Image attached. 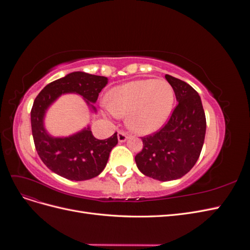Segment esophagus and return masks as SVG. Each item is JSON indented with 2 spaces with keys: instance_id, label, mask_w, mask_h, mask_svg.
<instances>
[{
  "instance_id": "obj_1",
  "label": "esophagus",
  "mask_w": 250,
  "mask_h": 250,
  "mask_svg": "<svg viewBox=\"0 0 250 250\" xmlns=\"http://www.w3.org/2000/svg\"><path fill=\"white\" fill-rule=\"evenodd\" d=\"M127 138H128V135H127V133L125 131H123V130H119L118 131V140H119L120 143L125 142L127 140Z\"/></svg>"
}]
</instances>
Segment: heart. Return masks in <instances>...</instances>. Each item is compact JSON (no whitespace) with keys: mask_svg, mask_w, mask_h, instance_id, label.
Here are the masks:
<instances>
[{"mask_svg":"<svg viewBox=\"0 0 250 250\" xmlns=\"http://www.w3.org/2000/svg\"><path fill=\"white\" fill-rule=\"evenodd\" d=\"M175 94L166 80L144 79L112 88L106 107L115 117H126L127 125L138 134L152 133L171 115Z\"/></svg>","mask_w":250,"mask_h":250,"instance_id":"1","label":"heart"}]
</instances>
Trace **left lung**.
I'll return each instance as SVG.
<instances>
[{"mask_svg": "<svg viewBox=\"0 0 250 250\" xmlns=\"http://www.w3.org/2000/svg\"><path fill=\"white\" fill-rule=\"evenodd\" d=\"M178 101L168 122L142 137L143 149L134 160L146 176L161 181L183 177L197 162L206 137L207 120L198 93L187 82L170 75Z\"/></svg>", "mask_w": 250, "mask_h": 250, "instance_id": "obj_1", "label": "left lung"}]
</instances>
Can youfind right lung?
<instances>
[{"label": "right lung", "instance_id": "obj_1", "mask_svg": "<svg viewBox=\"0 0 250 250\" xmlns=\"http://www.w3.org/2000/svg\"><path fill=\"white\" fill-rule=\"evenodd\" d=\"M106 84V77L74 72L49 83L35 98L31 109L35 149L42 163L58 175L76 181L99 175L107 164L111 149L118 144V135L115 132L106 140H97L86 128L69 138H52L43 128L44 112L63 93H76L87 103H95Z\"/></svg>", "mask_w": 250, "mask_h": 250}]
</instances>
